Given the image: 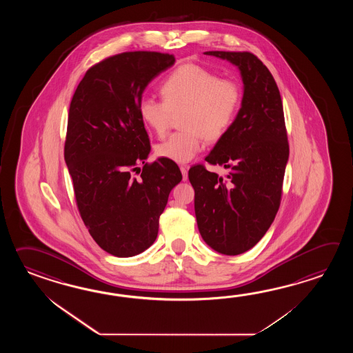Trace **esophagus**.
Here are the masks:
<instances>
[{"instance_id":"obj_1","label":"esophagus","mask_w":353,"mask_h":353,"mask_svg":"<svg viewBox=\"0 0 353 353\" xmlns=\"http://www.w3.org/2000/svg\"><path fill=\"white\" fill-rule=\"evenodd\" d=\"M188 169H189V166H180V172H181L184 181L188 179Z\"/></svg>"}]
</instances>
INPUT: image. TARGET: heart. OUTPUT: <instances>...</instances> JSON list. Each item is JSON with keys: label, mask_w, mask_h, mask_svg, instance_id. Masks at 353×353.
Segmentation results:
<instances>
[{"label": "heart", "mask_w": 353, "mask_h": 353, "mask_svg": "<svg viewBox=\"0 0 353 353\" xmlns=\"http://www.w3.org/2000/svg\"><path fill=\"white\" fill-rule=\"evenodd\" d=\"M164 101L146 97L139 105L143 125L159 137L164 136L172 113L183 111L181 128L157 146L158 157L185 164L201 152L204 139L216 141L232 126L241 103L239 83L218 78L213 72L196 64L175 69L163 83Z\"/></svg>", "instance_id": "b5f03b06"}]
</instances>
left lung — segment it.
Wrapping results in <instances>:
<instances>
[{
    "instance_id": "left-lung-1",
    "label": "left lung",
    "mask_w": 353,
    "mask_h": 353,
    "mask_svg": "<svg viewBox=\"0 0 353 353\" xmlns=\"http://www.w3.org/2000/svg\"><path fill=\"white\" fill-rule=\"evenodd\" d=\"M239 69L243 84L232 126L205 160L230 169L227 179L204 166L189 169L194 210L204 242L222 255L254 248L278 213L289 160L283 101L263 61L243 52H205Z\"/></svg>"
}]
</instances>
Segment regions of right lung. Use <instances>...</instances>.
I'll list each match as a JSON object with an SVG mask.
<instances>
[{
	"mask_svg": "<svg viewBox=\"0 0 353 353\" xmlns=\"http://www.w3.org/2000/svg\"><path fill=\"white\" fill-rule=\"evenodd\" d=\"M174 55L130 52L87 70L72 98L64 159L77 205L98 246L117 257L143 252L157 240L159 218L181 180L168 159L145 164L150 140L139 114L143 90L173 67Z\"/></svg>",
	"mask_w": 353,
	"mask_h": 353,
	"instance_id": "1",
	"label": "right lung"
}]
</instances>
